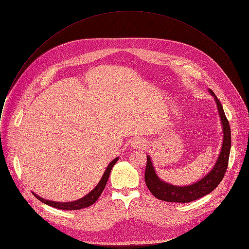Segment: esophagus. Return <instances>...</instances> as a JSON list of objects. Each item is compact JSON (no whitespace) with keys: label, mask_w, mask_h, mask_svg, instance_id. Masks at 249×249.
<instances>
[{"label":"esophagus","mask_w":249,"mask_h":249,"mask_svg":"<svg viewBox=\"0 0 249 249\" xmlns=\"http://www.w3.org/2000/svg\"><path fill=\"white\" fill-rule=\"evenodd\" d=\"M132 144H133V147L136 149H141V148L145 147V143L141 140H135V141H133Z\"/></svg>","instance_id":"34e87169"}]
</instances>
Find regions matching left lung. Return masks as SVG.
I'll return each mask as SVG.
<instances>
[{"label":"left lung","mask_w":249,"mask_h":249,"mask_svg":"<svg viewBox=\"0 0 249 249\" xmlns=\"http://www.w3.org/2000/svg\"><path fill=\"white\" fill-rule=\"evenodd\" d=\"M209 91L215 98L223 126L224 139L219 158L212 170L196 183L187 186H175L166 183L159 178V176L153 166L150 156H147L145 181L151 193L160 200L176 203H189L211 193L224 178V175L228 168L231 152V127L220 100L215 95V93L213 92V90L209 89Z\"/></svg>","instance_id":"left-lung-1"}]
</instances>
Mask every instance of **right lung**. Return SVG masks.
<instances>
[{
    "instance_id": "1",
    "label": "right lung",
    "mask_w": 249,
    "mask_h": 249,
    "mask_svg": "<svg viewBox=\"0 0 249 249\" xmlns=\"http://www.w3.org/2000/svg\"><path fill=\"white\" fill-rule=\"evenodd\" d=\"M118 160V158L114 159L109 164L108 166L106 167L100 181L98 182V184L88 194L86 195L85 197L77 200V201H73V202H54V201H49V200H46V199H43L41 197H39L38 195L35 194L34 192L33 195L36 197L39 201H41L42 203L48 205V206H51L53 208H56V209H60V210H80V209H84V208H87V207H89L91 206L92 204H94L96 202V200L99 198V196L101 195L102 191L104 190L105 188V185L106 183H107V180H108V177H109V174H110V171L113 167V165L117 162Z\"/></svg>"
}]
</instances>
